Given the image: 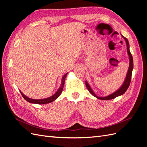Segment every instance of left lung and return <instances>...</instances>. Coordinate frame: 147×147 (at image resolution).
<instances>
[{
    "label": "left lung",
    "mask_w": 147,
    "mask_h": 147,
    "mask_svg": "<svg viewBox=\"0 0 147 147\" xmlns=\"http://www.w3.org/2000/svg\"><path fill=\"white\" fill-rule=\"evenodd\" d=\"M122 37H123V38L124 40H125V41H126V46H127V51L128 53L129 57V69L127 70V73L126 75V79H125V80H124V82L123 84V85L121 86V88L119 89V90H118L117 91L113 92V94H110L108 96H106V97H98L97 96H96L94 94V92H93V91L92 90V89L91 88L90 86L88 84V82H85L86 86L88 88L89 92H90L92 96H94V97H97V99H99L101 100H110V99H115V97H117L119 96H121V95H123V94H124V92L127 91L129 86V85H130L131 80V77H132V72L133 67H134V65H133V59H132V55H131V53L129 50V44L127 39L126 37L123 36V35H122Z\"/></svg>",
    "instance_id": "left-lung-1"
}]
</instances>
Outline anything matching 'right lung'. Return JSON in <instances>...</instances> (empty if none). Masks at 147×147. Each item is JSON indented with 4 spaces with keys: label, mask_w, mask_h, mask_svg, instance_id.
<instances>
[{
    "label": "right lung",
    "mask_w": 147,
    "mask_h": 147,
    "mask_svg": "<svg viewBox=\"0 0 147 147\" xmlns=\"http://www.w3.org/2000/svg\"><path fill=\"white\" fill-rule=\"evenodd\" d=\"M67 75V73L65 74L64 77H63V79H62V83H61V85L59 87V90L57 91V92L55 93V94H53V96H51V97H49L48 98L46 99H30L27 96H26L24 94H23L21 91V94L22 95V96L23 97V98L27 100L28 102H30V103H33V104H48L50 103V102L54 101L55 100H56L57 97H58L61 94L62 91L63 90V88H64V82H65V80L66 78Z\"/></svg>",
    "instance_id": "add662e5"
}]
</instances>
